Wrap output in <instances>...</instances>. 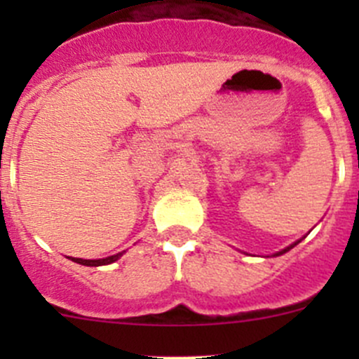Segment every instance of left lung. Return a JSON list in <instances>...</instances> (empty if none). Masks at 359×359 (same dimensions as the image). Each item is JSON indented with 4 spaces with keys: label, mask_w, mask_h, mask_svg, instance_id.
<instances>
[{
    "label": "left lung",
    "mask_w": 359,
    "mask_h": 359,
    "mask_svg": "<svg viewBox=\"0 0 359 359\" xmlns=\"http://www.w3.org/2000/svg\"><path fill=\"white\" fill-rule=\"evenodd\" d=\"M297 243H299V241H297ZM297 243H293V245H290V247H287V248H285V250H281V252H278V253H276V255H281V253L288 252V250H290V248H293V247H295V245H297Z\"/></svg>",
    "instance_id": "1"
}]
</instances>
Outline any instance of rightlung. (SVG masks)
Returning <instances> with one entry per match:
<instances>
[{
	"label": "right lung",
	"mask_w": 359,
	"mask_h": 359,
	"mask_svg": "<svg viewBox=\"0 0 359 359\" xmlns=\"http://www.w3.org/2000/svg\"><path fill=\"white\" fill-rule=\"evenodd\" d=\"M123 253H116V255H111V257H106V259H99V260H86V259H72L74 262L78 264H83V266H106V264H111V262H116V260L121 257Z\"/></svg>",
	"instance_id": "add662e5"
}]
</instances>
